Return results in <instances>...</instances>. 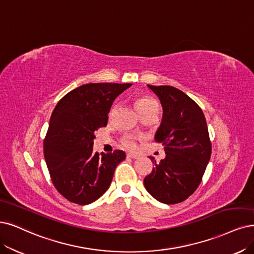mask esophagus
<instances>
[{
    "instance_id": "34e87169",
    "label": "esophagus",
    "mask_w": 254,
    "mask_h": 254,
    "mask_svg": "<svg viewBox=\"0 0 254 254\" xmlns=\"http://www.w3.org/2000/svg\"><path fill=\"white\" fill-rule=\"evenodd\" d=\"M127 158H133V159H138V158H139V156H138V155H136V154H132V153H128V154H127Z\"/></svg>"
}]
</instances>
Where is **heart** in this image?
I'll return each instance as SVG.
<instances>
[{
	"label": "heart",
	"mask_w": 254,
	"mask_h": 254,
	"mask_svg": "<svg viewBox=\"0 0 254 254\" xmlns=\"http://www.w3.org/2000/svg\"><path fill=\"white\" fill-rule=\"evenodd\" d=\"M158 106V102L151 97H141L139 98L136 101V108L138 110V112L141 114L144 111H147L149 109H152L153 107ZM121 146L125 147L128 151H135L138 146V141H137V138L134 136H130V135H127L124 138L121 139Z\"/></svg>",
	"instance_id": "1"
}]
</instances>
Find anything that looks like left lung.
Returning a JSON list of instances; mask_svg holds the SVG:
<instances>
[{"label":"left lung","instance_id":"left-lung-1","mask_svg":"<svg viewBox=\"0 0 254 254\" xmlns=\"http://www.w3.org/2000/svg\"><path fill=\"white\" fill-rule=\"evenodd\" d=\"M161 101L163 117L155 140L166 157L145 177L144 186L164 204L183 202L202 182L211 156V142L203 111L181 90L147 84ZM154 163V162H153Z\"/></svg>","mask_w":254,"mask_h":254}]
</instances>
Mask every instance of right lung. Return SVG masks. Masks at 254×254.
<instances>
[{
  "label": "right lung",
  "instance_id": "right-lung-1",
  "mask_svg": "<svg viewBox=\"0 0 254 254\" xmlns=\"http://www.w3.org/2000/svg\"><path fill=\"white\" fill-rule=\"evenodd\" d=\"M130 83H87L58 102L44 139V156L53 185L68 201L87 205L111 185L126 153L93 154L95 132L108 124L115 98Z\"/></svg>",
  "mask_w": 254,
  "mask_h": 254
}]
</instances>
